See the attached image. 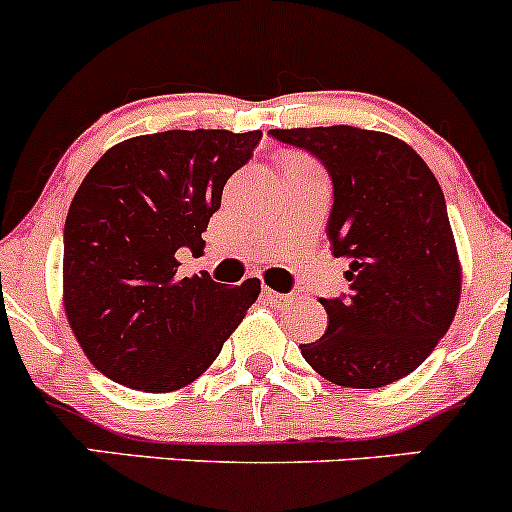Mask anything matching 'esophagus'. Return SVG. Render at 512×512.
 <instances>
[{"instance_id": "1", "label": "esophagus", "mask_w": 512, "mask_h": 512, "mask_svg": "<svg viewBox=\"0 0 512 512\" xmlns=\"http://www.w3.org/2000/svg\"><path fill=\"white\" fill-rule=\"evenodd\" d=\"M262 297H265V302H270V304H287V302H292V294L275 292V289H270V287L262 289Z\"/></svg>"}]
</instances>
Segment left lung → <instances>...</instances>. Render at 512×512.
Listing matches in <instances>:
<instances>
[{
    "label": "left lung",
    "mask_w": 512,
    "mask_h": 512,
    "mask_svg": "<svg viewBox=\"0 0 512 512\" xmlns=\"http://www.w3.org/2000/svg\"><path fill=\"white\" fill-rule=\"evenodd\" d=\"M302 148L334 190L327 237L347 257L349 297L322 299L327 332L299 344L317 374L379 389L418 369L448 332L461 299V265L446 200L423 158L399 138L354 126L270 131Z\"/></svg>",
    "instance_id": "left-lung-1"
}]
</instances>
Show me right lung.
Wrapping results in <instances>:
<instances>
[{"instance_id":"add662e5","label":"right lung","mask_w":512,"mask_h":512,"mask_svg":"<svg viewBox=\"0 0 512 512\" xmlns=\"http://www.w3.org/2000/svg\"><path fill=\"white\" fill-rule=\"evenodd\" d=\"M260 131H163L106 151L64 225V307L101 374L136 391L198 379L260 294L208 272L178 277V252L200 250L223 188Z\"/></svg>"}]
</instances>
